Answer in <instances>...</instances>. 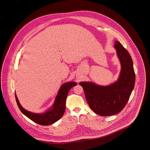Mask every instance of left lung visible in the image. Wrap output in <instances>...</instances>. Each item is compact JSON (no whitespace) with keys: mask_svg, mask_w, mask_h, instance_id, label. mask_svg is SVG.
<instances>
[{"mask_svg":"<svg viewBox=\"0 0 150 150\" xmlns=\"http://www.w3.org/2000/svg\"><path fill=\"white\" fill-rule=\"evenodd\" d=\"M114 47L121 64L117 80L107 86L89 81L79 83L83 88L89 107L102 116L120 112L127 103L135 84V72L130 54L119 41H115Z\"/></svg>","mask_w":150,"mask_h":150,"instance_id":"8db88e82","label":"left lung"}]
</instances>
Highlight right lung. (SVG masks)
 Returning a JSON list of instances; mask_svg holds the SVG:
<instances>
[{
    "label": "right lung",
    "mask_w": 150,
    "mask_h": 150,
    "mask_svg": "<svg viewBox=\"0 0 150 150\" xmlns=\"http://www.w3.org/2000/svg\"><path fill=\"white\" fill-rule=\"evenodd\" d=\"M77 83L74 81L67 82L63 84L58 92L52 107L42 114H37L30 112L23 108L19 102L15 93L16 100L17 105L22 113L30 120L42 125H49L60 119L64 114L66 109V100L69 91Z\"/></svg>",
    "instance_id": "add662e5"
}]
</instances>
